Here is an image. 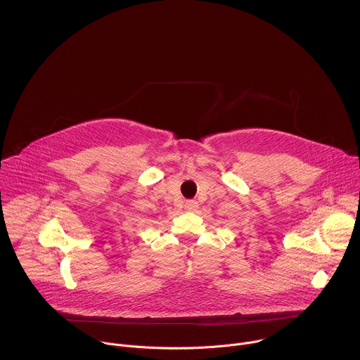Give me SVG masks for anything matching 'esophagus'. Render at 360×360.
I'll list each match as a JSON object with an SVG mask.
<instances>
[{
  "mask_svg": "<svg viewBox=\"0 0 360 360\" xmlns=\"http://www.w3.org/2000/svg\"><path fill=\"white\" fill-rule=\"evenodd\" d=\"M198 208V202L196 200H186L185 202V210L186 211H195Z\"/></svg>",
  "mask_w": 360,
  "mask_h": 360,
  "instance_id": "34e87169",
  "label": "esophagus"
}]
</instances>
